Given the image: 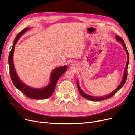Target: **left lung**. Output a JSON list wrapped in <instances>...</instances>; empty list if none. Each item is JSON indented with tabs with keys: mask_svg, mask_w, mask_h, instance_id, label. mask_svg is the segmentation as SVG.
<instances>
[{
	"mask_svg": "<svg viewBox=\"0 0 135 135\" xmlns=\"http://www.w3.org/2000/svg\"><path fill=\"white\" fill-rule=\"evenodd\" d=\"M116 39L117 41H119V42H120L122 44L124 48V50H125L126 53H127V62L126 66V68H125V70H124V76H123V78L122 82H121V83L120 84V85L117 87V88L115 89V90H114L112 92L110 93V94L104 96H102V97H96V96H91V95L86 94L85 93H84L83 91L81 90V89L80 88V86H79V82L78 81H77V87H78V90H79V92H80V94H81V95L83 96V97L85 99H88V100H92V101H102V100H104L109 99V98L112 97L113 95H115L120 88H122V87L124 85V84H125L126 81L127 80V69H128V63H129V54H128V50L127 49V47L126 46L125 43H124V41L123 40L122 38H121L118 35H116Z\"/></svg>",
	"mask_w": 135,
	"mask_h": 135,
	"instance_id": "1",
	"label": "left lung"
}]
</instances>
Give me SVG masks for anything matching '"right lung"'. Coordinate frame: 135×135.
<instances>
[{"mask_svg": "<svg viewBox=\"0 0 135 135\" xmlns=\"http://www.w3.org/2000/svg\"><path fill=\"white\" fill-rule=\"evenodd\" d=\"M29 29L28 28H26L23 29L21 32H20L17 35L15 40L13 41L12 49L10 51L8 57V63L9 67V73L12 81L13 85L15 86L16 88L22 92L28 98L32 99H46L52 95L55 90V88L56 87V84L59 79L61 76L63 75L64 72L67 70V66L57 67L54 69L51 72L50 75V81L46 87L41 88H34L29 87L27 85L25 84L22 81L19 79L17 74L16 70L15 69L14 64H13V52H14L15 46L18 41V39L25 34Z\"/></svg>", "mask_w": 135, "mask_h": 135, "instance_id": "add662e5", "label": "right lung"}]
</instances>
